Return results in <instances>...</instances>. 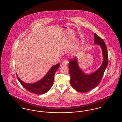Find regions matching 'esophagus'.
<instances>
[{"label": "esophagus", "mask_w": 122, "mask_h": 122, "mask_svg": "<svg viewBox=\"0 0 122 122\" xmlns=\"http://www.w3.org/2000/svg\"><path fill=\"white\" fill-rule=\"evenodd\" d=\"M69 63V62L66 60H64L62 62V65H67Z\"/></svg>", "instance_id": "1"}]
</instances>
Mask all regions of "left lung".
<instances>
[{
	"label": "left lung",
	"instance_id": "1",
	"mask_svg": "<svg viewBox=\"0 0 122 122\" xmlns=\"http://www.w3.org/2000/svg\"><path fill=\"white\" fill-rule=\"evenodd\" d=\"M94 44L99 45L102 52L103 62L99 68L93 73L88 75L85 74L80 68L77 58H72L69 62L70 84L76 90L80 92H87L97 86L107 66L108 53L105 43L96 33H94Z\"/></svg>",
	"mask_w": 122,
	"mask_h": 122
}]
</instances>
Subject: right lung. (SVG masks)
I'll list each match as a JSON object with an SVG mask.
<instances>
[{
    "instance_id": "1",
    "label": "right lung",
    "mask_w": 122,
    "mask_h": 122,
    "mask_svg": "<svg viewBox=\"0 0 122 122\" xmlns=\"http://www.w3.org/2000/svg\"><path fill=\"white\" fill-rule=\"evenodd\" d=\"M58 64L52 66L46 75L41 80L34 83H26L21 81L16 74L17 78L21 85L27 91L37 95H42L46 93L52 86L54 75L59 67Z\"/></svg>"
}]
</instances>
